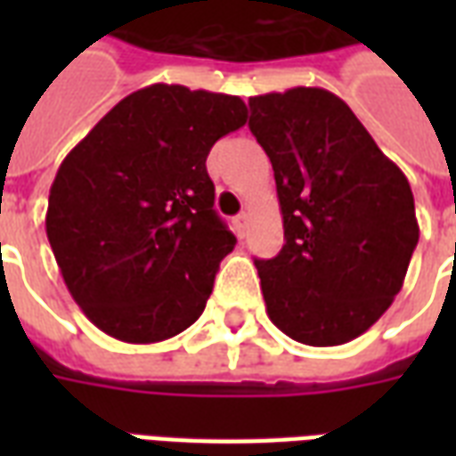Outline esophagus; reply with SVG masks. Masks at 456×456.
I'll list each match as a JSON object with an SVG mask.
<instances>
[{"mask_svg": "<svg viewBox=\"0 0 456 456\" xmlns=\"http://www.w3.org/2000/svg\"><path fill=\"white\" fill-rule=\"evenodd\" d=\"M247 227H248V215L247 212H241L234 217V232H237L239 237H244L247 234Z\"/></svg>", "mask_w": 456, "mask_h": 456, "instance_id": "esophagus-1", "label": "esophagus"}]
</instances>
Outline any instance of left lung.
Here are the masks:
<instances>
[{
    "label": "left lung",
    "instance_id": "8db88e82",
    "mask_svg": "<svg viewBox=\"0 0 456 456\" xmlns=\"http://www.w3.org/2000/svg\"><path fill=\"white\" fill-rule=\"evenodd\" d=\"M248 107L286 234L278 256L254 261L268 317L300 344L352 342L405 281L420 237L411 183L330 90L258 94Z\"/></svg>",
    "mask_w": 456,
    "mask_h": 456
}]
</instances>
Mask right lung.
I'll return each instance as SVG.
<instances>
[{
	"label": "right lung",
	"mask_w": 456,
	"mask_h": 456,
	"mask_svg": "<svg viewBox=\"0 0 456 456\" xmlns=\"http://www.w3.org/2000/svg\"><path fill=\"white\" fill-rule=\"evenodd\" d=\"M244 124L241 97L156 83L114 104L65 156L45 234L70 296L104 335L163 342L202 315L237 244L205 160Z\"/></svg>",
	"instance_id": "obj_1"
}]
</instances>
